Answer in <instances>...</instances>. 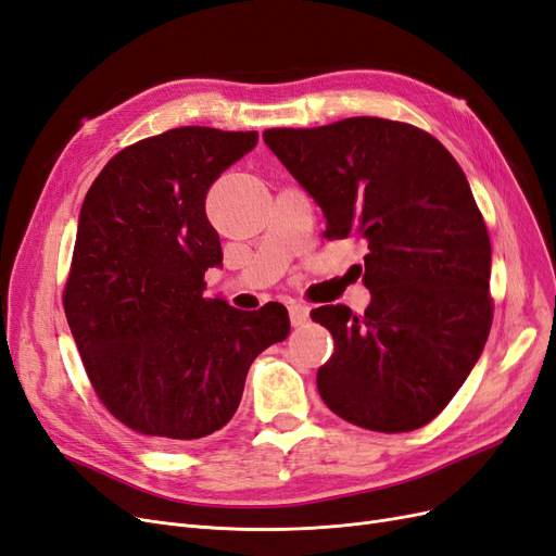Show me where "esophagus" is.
Listing matches in <instances>:
<instances>
[{
	"mask_svg": "<svg viewBox=\"0 0 556 556\" xmlns=\"http://www.w3.org/2000/svg\"><path fill=\"white\" fill-rule=\"evenodd\" d=\"M289 316H291V324L295 328L304 326L309 320V307H307V304H302V302H291L289 304Z\"/></svg>",
	"mask_w": 556,
	"mask_h": 556,
	"instance_id": "obj_1",
	"label": "esophagus"
}]
</instances>
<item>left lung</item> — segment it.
Returning a JSON list of instances; mask_svg holds the SVG:
<instances>
[{
	"mask_svg": "<svg viewBox=\"0 0 556 556\" xmlns=\"http://www.w3.org/2000/svg\"><path fill=\"white\" fill-rule=\"evenodd\" d=\"M263 140L324 210V236L369 249L365 314L312 309L334 339L316 374L320 400L371 432L434 420L478 363L494 312L490 236L467 175L434 136L381 117Z\"/></svg>",
	"mask_w": 556,
	"mask_h": 556,
	"instance_id": "left-lung-1",
	"label": "left lung"
}]
</instances>
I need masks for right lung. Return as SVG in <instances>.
<instances>
[{
    "label": "right lung",
    "mask_w": 556,
    "mask_h": 556,
    "mask_svg": "<svg viewBox=\"0 0 556 556\" xmlns=\"http://www.w3.org/2000/svg\"><path fill=\"white\" fill-rule=\"evenodd\" d=\"M258 142L256 131L180 127L117 152L89 187L64 286V312L101 404L161 445L222 429L247 371L291 332L267 302L240 312L205 298L222 265L205 217L212 182Z\"/></svg>",
    "instance_id": "1"
}]
</instances>
